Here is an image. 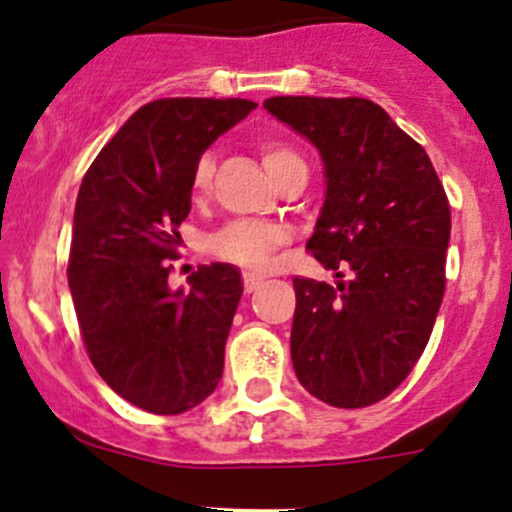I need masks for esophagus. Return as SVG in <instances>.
<instances>
[{
  "label": "esophagus",
  "mask_w": 512,
  "mask_h": 512,
  "mask_svg": "<svg viewBox=\"0 0 512 512\" xmlns=\"http://www.w3.org/2000/svg\"><path fill=\"white\" fill-rule=\"evenodd\" d=\"M260 285H262V277L255 275V272H245V275H242V287H245L247 294L255 292Z\"/></svg>",
  "instance_id": "1"
}]
</instances>
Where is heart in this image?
<instances>
[{
    "label": "heart",
    "mask_w": 512,
    "mask_h": 512,
    "mask_svg": "<svg viewBox=\"0 0 512 512\" xmlns=\"http://www.w3.org/2000/svg\"><path fill=\"white\" fill-rule=\"evenodd\" d=\"M260 156L277 183L289 170L304 168V160L297 148L289 146L287 141H280V138L260 141ZM213 175L215 156L210 151L200 153V158L195 160L193 178H190L193 193L208 195L210 185H213ZM287 240L289 232L282 225L255 223V220H230V223L218 227L213 235H208L205 250L218 257V260L232 262V265H240L245 270H265V267H270L277 247L285 245Z\"/></svg>",
    "instance_id": "heart-1"
}]
</instances>
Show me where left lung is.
I'll return each instance as SVG.
<instances>
[{
  "mask_svg": "<svg viewBox=\"0 0 512 512\" xmlns=\"http://www.w3.org/2000/svg\"><path fill=\"white\" fill-rule=\"evenodd\" d=\"M265 108L319 148L327 200L307 250L352 280L294 277L292 364L337 409L386 399L421 359L446 292L451 208L431 158L369 98L275 96Z\"/></svg>",
  "mask_w": 512,
  "mask_h": 512,
  "instance_id": "8db88e82",
  "label": "left lung"
}]
</instances>
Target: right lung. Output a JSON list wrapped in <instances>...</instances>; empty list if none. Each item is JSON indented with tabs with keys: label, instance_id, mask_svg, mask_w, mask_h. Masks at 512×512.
Listing matches in <instances>:
<instances>
[{
	"label": "right lung",
	"instance_id": "add662e5",
	"mask_svg": "<svg viewBox=\"0 0 512 512\" xmlns=\"http://www.w3.org/2000/svg\"><path fill=\"white\" fill-rule=\"evenodd\" d=\"M255 106L188 96L146 103L81 180L66 267L81 339L101 379L151 414L195 409L223 376L240 272L200 265L183 294L168 287L170 260L195 160Z\"/></svg>",
	"mask_w": 512,
	"mask_h": 512
}]
</instances>
